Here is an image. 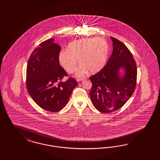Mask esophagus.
Masks as SVG:
<instances>
[{
	"instance_id": "1",
	"label": "esophagus",
	"mask_w": 160,
	"mask_h": 160,
	"mask_svg": "<svg viewBox=\"0 0 160 160\" xmlns=\"http://www.w3.org/2000/svg\"><path fill=\"white\" fill-rule=\"evenodd\" d=\"M84 79V78H77V82H81L82 81V80Z\"/></svg>"
}]
</instances>
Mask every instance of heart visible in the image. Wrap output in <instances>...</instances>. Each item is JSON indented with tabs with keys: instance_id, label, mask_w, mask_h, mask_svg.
<instances>
[{
	"instance_id": "obj_1",
	"label": "heart",
	"mask_w": 160,
	"mask_h": 160,
	"mask_svg": "<svg viewBox=\"0 0 160 160\" xmlns=\"http://www.w3.org/2000/svg\"><path fill=\"white\" fill-rule=\"evenodd\" d=\"M108 45L101 38L82 39L71 42L68 50H62L58 54V61L68 73H73L78 67V60L82 65L76 75L82 76L90 70L96 73L104 66L108 54Z\"/></svg>"
}]
</instances>
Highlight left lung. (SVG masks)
<instances>
[{
  "label": "left lung",
  "mask_w": 160,
  "mask_h": 160,
  "mask_svg": "<svg viewBox=\"0 0 160 160\" xmlns=\"http://www.w3.org/2000/svg\"><path fill=\"white\" fill-rule=\"evenodd\" d=\"M112 53L106 65L90 78L92 87L90 96L99 112L108 113L124 105L136 88L137 70L129 49L122 42L110 37ZM123 70L121 75L119 70Z\"/></svg>",
  "instance_id": "8db88e82"
}]
</instances>
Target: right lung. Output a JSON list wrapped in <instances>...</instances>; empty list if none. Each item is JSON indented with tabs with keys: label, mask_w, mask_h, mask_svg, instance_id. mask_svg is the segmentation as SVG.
<instances>
[{
	"label": "right lung",
	"mask_w": 160,
	"mask_h": 160,
	"mask_svg": "<svg viewBox=\"0 0 160 160\" xmlns=\"http://www.w3.org/2000/svg\"><path fill=\"white\" fill-rule=\"evenodd\" d=\"M54 40L43 42L31 54L26 69V86L39 107L58 112L67 104L78 82L72 78L64 82L61 81L68 75L58 61L61 47Z\"/></svg>",
	"instance_id": "right-lung-1"
}]
</instances>
